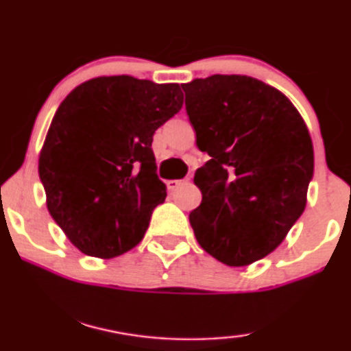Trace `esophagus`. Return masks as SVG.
Masks as SVG:
<instances>
[{"label":"esophagus","instance_id":"esophagus-1","mask_svg":"<svg viewBox=\"0 0 351 351\" xmlns=\"http://www.w3.org/2000/svg\"><path fill=\"white\" fill-rule=\"evenodd\" d=\"M186 182H189V179H184V180H167L166 182V185H167V190H171V192H174L176 189H179L180 185H184V184H186Z\"/></svg>","mask_w":351,"mask_h":351}]
</instances>
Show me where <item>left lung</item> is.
<instances>
[{"label": "left lung", "mask_w": 351, "mask_h": 351, "mask_svg": "<svg viewBox=\"0 0 351 351\" xmlns=\"http://www.w3.org/2000/svg\"><path fill=\"white\" fill-rule=\"evenodd\" d=\"M182 88L198 148L211 156L195 172L203 199L190 224L217 261L248 266L274 252L304 211L311 136L290 99L253 77L216 74Z\"/></svg>", "instance_id": "obj_1"}]
</instances>
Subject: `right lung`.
Listing matches in <instances>:
<instances>
[{
    "mask_svg": "<svg viewBox=\"0 0 351 351\" xmlns=\"http://www.w3.org/2000/svg\"><path fill=\"white\" fill-rule=\"evenodd\" d=\"M182 104L177 84L112 75L79 85L58 108L38 174L49 215L82 253L114 258L143 239L166 198L153 135Z\"/></svg>",
    "mask_w": 351,
    "mask_h": 351,
    "instance_id": "add662e5",
    "label": "right lung"
}]
</instances>
